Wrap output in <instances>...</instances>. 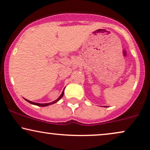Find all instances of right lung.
Listing matches in <instances>:
<instances>
[{"mask_svg":"<svg viewBox=\"0 0 150 150\" xmlns=\"http://www.w3.org/2000/svg\"><path fill=\"white\" fill-rule=\"evenodd\" d=\"M63 95H64V90H63V92H62V94H61V95L60 96V97H58V99H56V100H55V101H53V102L48 103H35V102H33V101H29V100H27V99H25V100H26V101H28V102H29L30 103H31V104L36 105V106H49V105L53 104V103H56L57 101H58L60 100V99H61V98H62V97H63Z\"/></svg>","mask_w":150,"mask_h":150,"instance_id":"right-lung-1","label":"right lung"}]
</instances>
